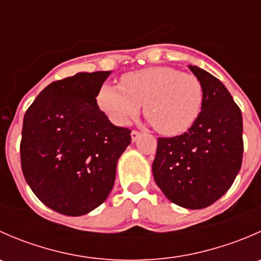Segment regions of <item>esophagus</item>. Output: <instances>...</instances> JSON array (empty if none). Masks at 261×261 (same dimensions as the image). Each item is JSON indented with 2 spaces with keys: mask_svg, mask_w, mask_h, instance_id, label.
Masks as SVG:
<instances>
[{
  "mask_svg": "<svg viewBox=\"0 0 261 261\" xmlns=\"http://www.w3.org/2000/svg\"><path fill=\"white\" fill-rule=\"evenodd\" d=\"M139 138H140V133H139V131H135V130L131 131V140H133L134 143L138 141Z\"/></svg>",
  "mask_w": 261,
  "mask_h": 261,
  "instance_id": "1",
  "label": "esophagus"
}]
</instances>
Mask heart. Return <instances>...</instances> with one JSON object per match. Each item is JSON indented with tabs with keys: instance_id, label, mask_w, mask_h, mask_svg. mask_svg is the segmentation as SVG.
<instances>
[{
	"instance_id": "obj_1",
	"label": "heart",
	"mask_w": 261,
	"mask_h": 261,
	"mask_svg": "<svg viewBox=\"0 0 261 261\" xmlns=\"http://www.w3.org/2000/svg\"><path fill=\"white\" fill-rule=\"evenodd\" d=\"M202 102L203 89L197 77L170 67L126 73L120 88L106 83L97 94L99 109L117 125H127L144 105L145 117L167 136L186 133L198 118Z\"/></svg>"
}]
</instances>
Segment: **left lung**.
<instances>
[{
    "label": "left lung",
    "instance_id": "obj_1",
    "mask_svg": "<svg viewBox=\"0 0 261 261\" xmlns=\"http://www.w3.org/2000/svg\"><path fill=\"white\" fill-rule=\"evenodd\" d=\"M203 89L202 111L183 135L158 138L152 175L168 199L188 210L211 206L243 163V116L222 82L188 65Z\"/></svg>",
    "mask_w": 261,
    "mask_h": 261
}]
</instances>
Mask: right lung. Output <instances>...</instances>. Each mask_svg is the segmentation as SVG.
<instances>
[{
  "label": "right lung",
  "mask_w": 261,
  "mask_h": 261,
  "mask_svg": "<svg viewBox=\"0 0 261 261\" xmlns=\"http://www.w3.org/2000/svg\"><path fill=\"white\" fill-rule=\"evenodd\" d=\"M111 72L77 73L43 89L23 116L21 169L31 191L65 216L93 211L109 197L131 130L111 123L97 94Z\"/></svg>",
  "instance_id": "1"
}]
</instances>
